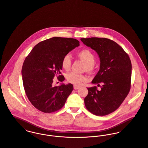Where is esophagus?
<instances>
[{"instance_id":"esophagus-1","label":"esophagus","mask_w":148,"mask_h":148,"mask_svg":"<svg viewBox=\"0 0 148 148\" xmlns=\"http://www.w3.org/2000/svg\"><path fill=\"white\" fill-rule=\"evenodd\" d=\"M80 88L79 86H76V85H74V90H77V89H78V88Z\"/></svg>"}]
</instances>
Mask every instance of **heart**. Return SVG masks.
Instances as JSON below:
<instances>
[{
	"mask_svg": "<svg viewBox=\"0 0 148 148\" xmlns=\"http://www.w3.org/2000/svg\"><path fill=\"white\" fill-rule=\"evenodd\" d=\"M78 56L86 64L87 70L88 71H92L94 67V63L95 61V56L94 54L88 49H83L79 51L78 54ZM71 65V57L69 54H66L63 57L61 61V65L65 70H69L70 69ZM67 81L75 85H81L82 83L87 80L86 76L77 74L75 73H71L68 74L67 77Z\"/></svg>",
	"mask_w": 148,
	"mask_h": 148,
	"instance_id": "heart-1",
	"label": "heart"
}]
</instances>
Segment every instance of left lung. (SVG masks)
Masks as SVG:
<instances>
[{"label": "left lung", "instance_id": "8db88e82", "mask_svg": "<svg viewBox=\"0 0 148 148\" xmlns=\"http://www.w3.org/2000/svg\"><path fill=\"white\" fill-rule=\"evenodd\" d=\"M81 40L95 50L100 61V69L92 83L101 89L98 90L97 86L87 88L85 106L94 115H108L120 107L130 91V58L119 44L108 38L91 37Z\"/></svg>", "mask_w": 148, "mask_h": 148}]
</instances>
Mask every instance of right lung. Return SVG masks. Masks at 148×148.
Returning <instances> with one entry per match:
<instances>
[{"label": "right lung", "mask_w": 148, "mask_h": 148, "mask_svg": "<svg viewBox=\"0 0 148 148\" xmlns=\"http://www.w3.org/2000/svg\"><path fill=\"white\" fill-rule=\"evenodd\" d=\"M79 45L77 40L54 37L42 41L33 48L25 59L21 74L27 97L33 106L44 113L60 110L73 90L71 83L53 85L56 75L60 82L65 80L60 70L66 54Z\"/></svg>", "instance_id": "right-lung-1"}]
</instances>
